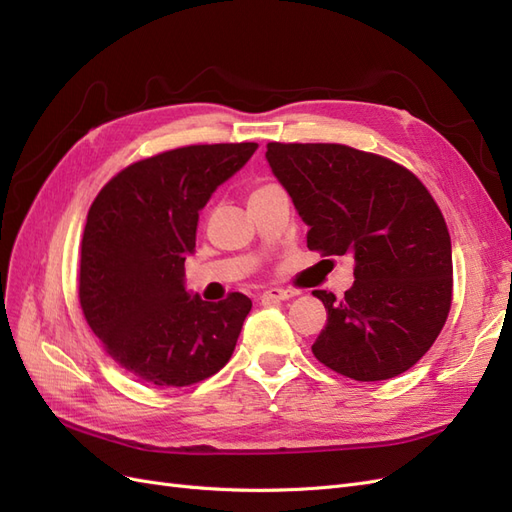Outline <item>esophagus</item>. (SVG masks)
Wrapping results in <instances>:
<instances>
[{
	"instance_id": "obj_1",
	"label": "esophagus",
	"mask_w": 512,
	"mask_h": 512,
	"mask_svg": "<svg viewBox=\"0 0 512 512\" xmlns=\"http://www.w3.org/2000/svg\"><path fill=\"white\" fill-rule=\"evenodd\" d=\"M292 297H297V292L284 290V288H269L262 292V299H271V301H288Z\"/></svg>"
}]
</instances>
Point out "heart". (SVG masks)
I'll use <instances>...</instances> for the list:
<instances>
[{"mask_svg":"<svg viewBox=\"0 0 512 512\" xmlns=\"http://www.w3.org/2000/svg\"><path fill=\"white\" fill-rule=\"evenodd\" d=\"M265 188H267V185H265ZM258 190H262V188H258ZM258 190H256V192H258Z\"/></svg>","mask_w":512,"mask_h":512,"instance_id":"obj_1","label":"heart"}]
</instances>
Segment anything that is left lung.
<instances>
[{
  "label": "left lung",
  "instance_id": "left-lung-1",
  "mask_svg": "<svg viewBox=\"0 0 512 512\" xmlns=\"http://www.w3.org/2000/svg\"><path fill=\"white\" fill-rule=\"evenodd\" d=\"M267 162L309 226L307 247L352 256L354 284L314 290L327 327L320 363L352 380H389L436 342L453 301V252L442 213L408 168L331 143H269Z\"/></svg>",
  "mask_w": 512,
  "mask_h": 512
}]
</instances>
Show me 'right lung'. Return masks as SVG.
<instances>
[{
  "label": "right lung",
  "instance_id": "obj_1",
  "mask_svg": "<svg viewBox=\"0 0 512 512\" xmlns=\"http://www.w3.org/2000/svg\"><path fill=\"white\" fill-rule=\"evenodd\" d=\"M256 143L192 145L123 168L87 213L79 299L104 350L138 380L188 386L235 352L252 301L209 303L185 290L198 211L245 166Z\"/></svg>",
  "mask_w": 512,
  "mask_h": 512
}]
</instances>
